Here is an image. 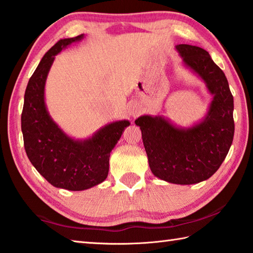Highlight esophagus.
Wrapping results in <instances>:
<instances>
[{
	"label": "esophagus",
	"mask_w": 253,
	"mask_h": 253,
	"mask_svg": "<svg viewBox=\"0 0 253 253\" xmlns=\"http://www.w3.org/2000/svg\"><path fill=\"white\" fill-rule=\"evenodd\" d=\"M127 113H128V115H129V116H137V115H139L140 114V108H139V106L137 104H129L128 105V107H127Z\"/></svg>",
	"instance_id": "obj_1"
}]
</instances>
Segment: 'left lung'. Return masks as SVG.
Returning <instances> with one entry per match:
<instances>
[{"mask_svg":"<svg viewBox=\"0 0 253 253\" xmlns=\"http://www.w3.org/2000/svg\"><path fill=\"white\" fill-rule=\"evenodd\" d=\"M185 66L198 74L213 96L200 123L176 127L163 116L144 115L135 121L140 127L149 167L156 177L177 185L207 180L218 170L233 140V96L224 73L204 48L179 44Z\"/></svg>","mask_w":253,"mask_h":253,"instance_id":"obj_1","label":"left lung"}]
</instances>
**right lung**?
<instances>
[{"label": "right lung", "instance_id": "obj_1", "mask_svg": "<svg viewBox=\"0 0 253 253\" xmlns=\"http://www.w3.org/2000/svg\"><path fill=\"white\" fill-rule=\"evenodd\" d=\"M83 38L84 34L59 40L44 55L27 84L21 117L24 148L32 165L50 185L73 191L88 189L107 178L111 151L129 126L128 121L115 122L91 138L75 140L50 118L44 100L48 71L55 55Z\"/></svg>", "mask_w": 253, "mask_h": 253}]
</instances>
